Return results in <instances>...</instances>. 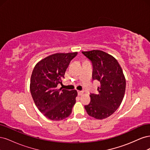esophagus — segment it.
I'll return each mask as SVG.
<instances>
[{
  "mask_svg": "<svg viewBox=\"0 0 150 150\" xmlns=\"http://www.w3.org/2000/svg\"><path fill=\"white\" fill-rule=\"evenodd\" d=\"M78 94L79 96H81V95H82L83 94V91H78Z\"/></svg>",
  "mask_w": 150,
  "mask_h": 150,
  "instance_id": "34e87169",
  "label": "esophagus"
}]
</instances>
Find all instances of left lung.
Instances as JSON below:
<instances>
[{
    "label": "left lung",
    "instance_id": "left-lung-1",
    "mask_svg": "<svg viewBox=\"0 0 150 150\" xmlns=\"http://www.w3.org/2000/svg\"><path fill=\"white\" fill-rule=\"evenodd\" d=\"M91 62L93 79L100 83L97 94L91 93V102L84 106L88 114L103 120L110 116L119 108L124 98L126 80L122 70L115 57L99 50L82 52Z\"/></svg>",
    "mask_w": 150,
    "mask_h": 150
}]
</instances>
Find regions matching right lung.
<instances>
[{
  "label": "right lung",
  "mask_w": 150,
  "mask_h": 150,
  "mask_svg": "<svg viewBox=\"0 0 150 150\" xmlns=\"http://www.w3.org/2000/svg\"><path fill=\"white\" fill-rule=\"evenodd\" d=\"M78 52L56 53L39 61L31 75L30 91L35 106L49 120L61 121L69 116L78 93L60 88L71 61Z\"/></svg>",
  "instance_id": "add662e5"
}]
</instances>
